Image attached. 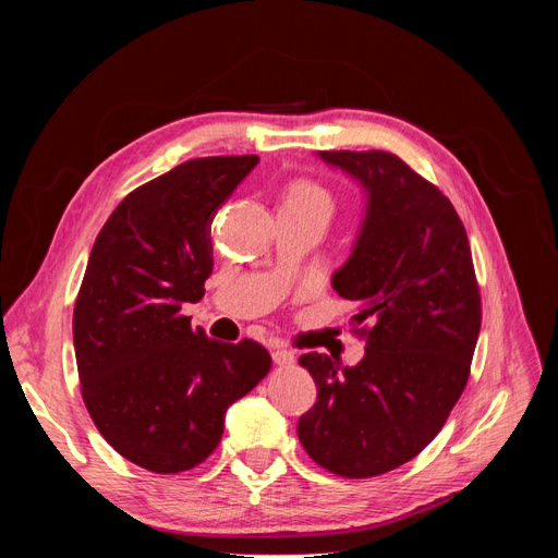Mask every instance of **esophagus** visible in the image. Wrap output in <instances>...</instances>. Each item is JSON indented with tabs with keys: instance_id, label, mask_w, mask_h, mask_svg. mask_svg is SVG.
Returning a JSON list of instances; mask_svg holds the SVG:
<instances>
[{
	"instance_id": "1",
	"label": "esophagus",
	"mask_w": 558,
	"mask_h": 558,
	"mask_svg": "<svg viewBox=\"0 0 558 558\" xmlns=\"http://www.w3.org/2000/svg\"><path fill=\"white\" fill-rule=\"evenodd\" d=\"M272 359L277 365H293L295 363V353L286 347H275L272 349Z\"/></svg>"
}]
</instances>
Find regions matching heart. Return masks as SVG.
<instances>
[{
  "label": "heart",
  "instance_id": "1",
  "mask_svg": "<svg viewBox=\"0 0 558 558\" xmlns=\"http://www.w3.org/2000/svg\"><path fill=\"white\" fill-rule=\"evenodd\" d=\"M283 202L289 205H298V207H307V209H316L320 214H326L330 218L332 214V195L324 189V185L312 183V181H298L289 189V195H286Z\"/></svg>",
  "mask_w": 558,
  "mask_h": 558
}]
</instances>
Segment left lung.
<instances>
[{
  "instance_id": "left-lung-1",
  "label": "left lung",
  "mask_w": 558,
  "mask_h": 558,
  "mask_svg": "<svg viewBox=\"0 0 558 558\" xmlns=\"http://www.w3.org/2000/svg\"><path fill=\"white\" fill-rule=\"evenodd\" d=\"M356 181L363 221L337 295L356 302L365 356L305 353L314 408L298 421L312 459L335 475L375 477L412 461L459 402L482 326L468 234L451 202L386 150H318Z\"/></svg>"
}]
</instances>
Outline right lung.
I'll list each match as a JSON object with an SVG mask.
<instances>
[{"label": "right lung", "mask_w": 558, "mask_h": 558, "mask_svg": "<svg viewBox=\"0 0 558 558\" xmlns=\"http://www.w3.org/2000/svg\"><path fill=\"white\" fill-rule=\"evenodd\" d=\"M256 156L189 160L140 185L93 244L74 307L83 402L128 461L172 475L221 442L226 412L272 367L263 344H223L181 314L205 298L211 221Z\"/></svg>", "instance_id": "1"}]
</instances>
